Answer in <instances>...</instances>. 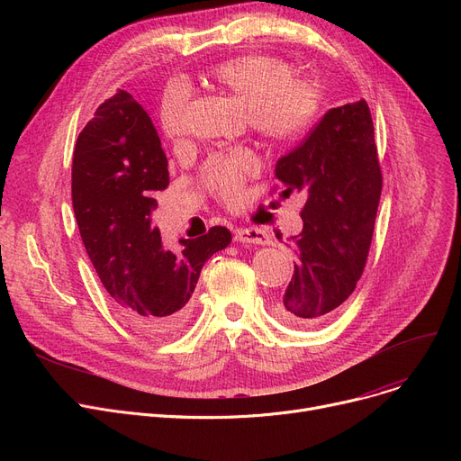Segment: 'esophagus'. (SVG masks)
<instances>
[{"label":"esophagus","instance_id":"obj_1","mask_svg":"<svg viewBox=\"0 0 461 461\" xmlns=\"http://www.w3.org/2000/svg\"><path fill=\"white\" fill-rule=\"evenodd\" d=\"M233 239L237 243L247 245H267L269 235L261 228H237L233 233Z\"/></svg>","mask_w":461,"mask_h":461}]
</instances>
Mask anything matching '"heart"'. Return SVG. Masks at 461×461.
Listing matches in <instances>:
<instances>
[{
	"mask_svg": "<svg viewBox=\"0 0 461 461\" xmlns=\"http://www.w3.org/2000/svg\"><path fill=\"white\" fill-rule=\"evenodd\" d=\"M198 82L243 104L250 131L275 148L301 140L321 106L318 86L295 80L294 67L273 56L249 54L221 61L202 72ZM185 104V87L167 86L158 106V123L167 140L176 141L183 134ZM256 169L258 158L252 151L231 149L212 155L205 162L202 181L218 198L235 203L243 194L247 177L254 176Z\"/></svg>",
	"mask_w": 461,
	"mask_h": 461,
	"instance_id": "obj_1",
	"label": "heart"
}]
</instances>
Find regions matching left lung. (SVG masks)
<instances>
[{
    "label": "left lung",
    "mask_w": 461,
    "mask_h": 461,
    "mask_svg": "<svg viewBox=\"0 0 461 461\" xmlns=\"http://www.w3.org/2000/svg\"><path fill=\"white\" fill-rule=\"evenodd\" d=\"M275 176L284 198H304V226L292 237L295 273L276 312L295 327H313L355 292L372 243L383 179L366 101L329 110L278 158Z\"/></svg>",
    "instance_id": "obj_1"
}]
</instances>
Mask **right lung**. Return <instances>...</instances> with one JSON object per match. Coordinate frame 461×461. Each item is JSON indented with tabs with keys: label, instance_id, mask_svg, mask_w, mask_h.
Listing matches in <instances>:
<instances>
[{
	"label": "right lung",
	"instance_id": "obj_1",
	"mask_svg": "<svg viewBox=\"0 0 461 461\" xmlns=\"http://www.w3.org/2000/svg\"><path fill=\"white\" fill-rule=\"evenodd\" d=\"M169 185L167 158L153 121L127 91L95 112L72 157V207L86 252L123 318L145 336H167L190 316L203 263L231 243L211 228L162 247L151 226L155 194Z\"/></svg>",
	"mask_w": 461,
	"mask_h": 461
}]
</instances>
